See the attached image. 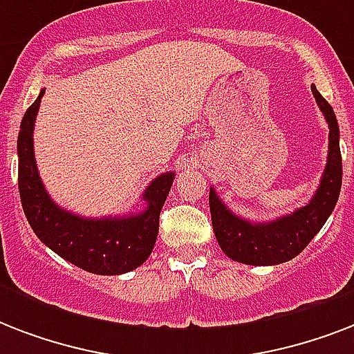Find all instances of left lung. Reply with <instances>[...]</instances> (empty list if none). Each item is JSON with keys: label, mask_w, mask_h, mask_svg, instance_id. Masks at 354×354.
Listing matches in <instances>:
<instances>
[{"label": "left lung", "mask_w": 354, "mask_h": 354, "mask_svg": "<svg viewBox=\"0 0 354 354\" xmlns=\"http://www.w3.org/2000/svg\"><path fill=\"white\" fill-rule=\"evenodd\" d=\"M310 90L329 124V152L319 185L308 204L297 207L288 215L275 216L274 221H250L233 213L216 194V189L209 187L213 232L222 252L236 263L272 266L290 261L307 248L335 211L342 187L340 128L329 102L325 101L314 84Z\"/></svg>", "instance_id": "obj_1"}]
</instances>
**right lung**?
<instances>
[{
  "label": "right lung",
  "instance_id": "1",
  "mask_svg": "<svg viewBox=\"0 0 354 354\" xmlns=\"http://www.w3.org/2000/svg\"><path fill=\"white\" fill-rule=\"evenodd\" d=\"M46 90L25 112L18 133V187L32 232L68 263L97 275L132 272L149 259L158 239L160 213L174 182V171L156 176L141 194L143 207L101 218L64 209L47 193L35 158V122Z\"/></svg>",
  "mask_w": 354,
  "mask_h": 354
}]
</instances>
